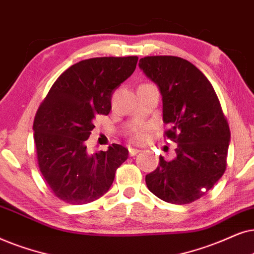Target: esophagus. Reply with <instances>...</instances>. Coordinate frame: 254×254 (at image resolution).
<instances>
[{
	"label": "esophagus",
	"instance_id": "esophagus-1",
	"mask_svg": "<svg viewBox=\"0 0 254 254\" xmlns=\"http://www.w3.org/2000/svg\"><path fill=\"white\" fill-rule=\"evenodd\" d=\"M140 152V150H138V148H133V147H130L129 148V154L131 155V157H133V155L138 154Z\"/></svg>",
	"mask_w": 254,
	"mask_h": 254
}]
</instances>
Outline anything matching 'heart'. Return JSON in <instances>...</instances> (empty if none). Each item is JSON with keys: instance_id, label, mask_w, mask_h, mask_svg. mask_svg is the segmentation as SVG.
I'll use <instances>...</instances> for the list:
<instances>
[{"instance_id": "1", "label": "heart", "mask_w": 254, "mask_h": 254, "mask_svg": "<svg viewBox=\"0 0 254 254\" xmlns=\"http://www.w3.org/2000/svg\"><path fill=\"white\" fill-rule=\"evenodd\" d=\"M131 138H132L133 141L136 143H144L147 138V127L145 125H140V127H136L131 133Z\"/></svg>"}]
</instances>
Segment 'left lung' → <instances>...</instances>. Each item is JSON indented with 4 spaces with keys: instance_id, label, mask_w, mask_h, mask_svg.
Returning a JSON list of instances; mask_svg holds the SVG:
<instances>
[{
    "instance_id": "8db88e82",
    "label": "left lung",
    "mask_w": 254,
    "mask_h": 254,
    "mask_svg": "<svg viewBox=\"0 0 254 254\" xmlns=\"http://www.w3.org/2000/svg\"><path fill=\"white\" fill-rule=\"evenodd\" d=\"M139 68L159 88L167 138L178 144L177 157L145 178L160 200L191 203L222 178L226 167L230 129L211 83L197 67L172 56L145 57Z\"/></svg>"
}]
</instances>
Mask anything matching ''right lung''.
I'll return each instance as SVG.
<instances>
[{"instance_id":"right-lung-1","label":"right lung","mask_w":254,"mask_h":254,"mask_svg":"<svg viewBox=\"0 0 254 254\" xmlns=\"http://www.w3.org/2000/svg\"><path fill=\"white\" fill-rule=\"evenodd\" d=\"M137 57L82 60L53 83L37 111L33 131L39 170L54 195L69 204H86L103 196L129 151L113 144L87 152L86 140L97 115L111 110V95L132 75Z\"/></svg>"}]
</instances>
